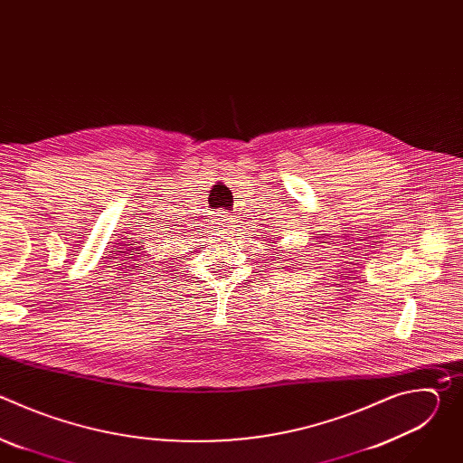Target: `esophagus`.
Masks as SVG:
<instances>
[{"instance_id": "obj_1", "label": "esophagus", "mask_w": 463, "mask_h": 463, "mask_svg": "<svg viewBox=\"0 0 463 463\" xmlns=\"http://www.w3.org/2000/svg\"><path fill=\"white\" fill-rule=\"evenodd\" d=\"M227 223H229V222L225 220V216H220V218H218V225H220V227H227Z\"/></svg>"}]
</instances>
